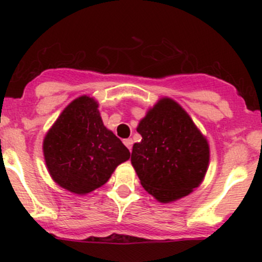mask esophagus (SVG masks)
Segmentation results:
<instances>
[{
    "instance_id": "obj_1",
    "label": "esophagus",
    "mask_w": 262,
    "mask_h": 262,
    "mask_svg": "<svg viewBox=\"0 0 262 262\" xmlns=\"http://www.w3.org/2000/svg\"><path fill=\"white\" fill-rule=\"evenodd\" d=\"M123 143H124V145L129 149V151H132V144H133V140H132V139H124V140H123Z\"/></svg>"
}]
</instances>
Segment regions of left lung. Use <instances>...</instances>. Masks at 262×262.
I'll return each instance as SVG.
<instances>
[{
    "mask_svg": "<svg viewBox=\"0 0 262 262\" xmlns=\"http://www.w3.org/2000/svg\"><path fill=\"white\" fill-rule=\"evenodd\" d=\"M132 165L141 186L161 203L188 196L202 183L209 166V144L189 114L162 97L137 127Z\"/></svg>",
    "mask_w": 262,
    "mask_h": 262,
    "instance_id": "left-lung-1",
    "label": "left lung"
}]
</instances>
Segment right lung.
Segmentation results:
<instances>
[{
	"mask_svg": "<svg viewBox=\"0 0 262 262\" xmlns=\"http://www.w3.org/2000/svg\"><path fill=\"white\" fill-rule=\"evenodd\" d=\"M45 165L56 185L74 194L103 186L130 158L121 139L102 122L98 102L82 95L64 108L43 140Z\"/></svg>",
	"mask_w": 262,
	"mask_h": 262,
	"instance_id": "add662e5",
	"label": "right lung"
}]
</instances>
